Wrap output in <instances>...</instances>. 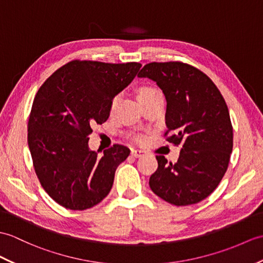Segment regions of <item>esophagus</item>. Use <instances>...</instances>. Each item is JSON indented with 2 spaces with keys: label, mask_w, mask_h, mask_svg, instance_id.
Masks as SVG:
<instances>
[{
  "label": "esophagus",
  "mask_w": 263,
  "mask_h": 263,
  "mask_svg": "<svg viewBox=\"0 0 263 263\" xmlns=\"http://www.w3.org/2000/svg\"><path fill=\"white\" fill-rule=\"evenodd\" d=\"M143 154H144V151H143V150H139V149H133V150L131 151V155H132L133 157H136V158L141 157Z\"/></svg>",
  "instance_id": "34e87169"
}]
</instances>
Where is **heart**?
I'll list each match as a JSON object with an SVG mask.
<instances>
[{
  "label": "heart",
  "mask_w": 263,
  "mask_h": 263,
  "mask_svg": "<svg viewBox=\"0 0 263 263\" xmlns=\"http://www.w3.org/2000/svg\"><path fill=\"white\" fill-rule=\"evenodd\" d=\"M157 91H159L158 89L154 88V87H143L139 90V94H138V97L139 96H142V95H146V94H152V93H157ZM118 101V97H115L114 101H113V105H115V103H117Z\"/></svg>",
  "instance_id": "b5f03b06"
}]
</instances>
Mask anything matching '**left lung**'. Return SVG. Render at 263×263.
Instances as JSON below:
<instances>
[{"instance_id": "8db88e82", "label": "left lung", "mask_w": 263, "mask_h": 263, "mask_svg": "<svg viewBox=\"0 0 263 263\" xmlns=\"http://www.w3.org/2000/svg\"><path fill=\"white\" fill-rule=\"evenodd\" d=\"M157 83L167 101V141L180 145L176 163L157 156L149 179L157 196L176 206L199 203L215 191L227 173L233 127L221 91L212 79L180 62L146 64L138 74Z\"/></svg>"}]
</instances>
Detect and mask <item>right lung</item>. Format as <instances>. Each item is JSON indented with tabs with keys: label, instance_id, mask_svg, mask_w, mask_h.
<instances>
[{
	"label": "right lung",
	"instance_id": "1",
	"mask_svg": "<svg viewBox=\"0 0 263 263\" xmlns=\"http://www.w3.org/2000/svg\"><path fill=\"white\" fill-rule=\"evenodd\" d=\"M141 64L72 60L47 78L28 122V144L41 186L66 209L84 211L105 198L130 149L114 144L99 157L88 148L91 125L102 124L112 102Z\"/></svg>",
	"mask_w": 263,
	"mask_h": 263
}]
</instances>
